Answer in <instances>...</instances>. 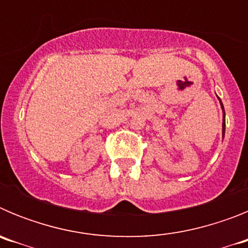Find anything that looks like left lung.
<instances>
[{"label":"left lung","instance_id":"8db88e82","mask_svg":"<svg viewBox=\"0 0 248 248\" xmlns=\"http://www.w3.org/2000/svg\"><path fill=\"white\" fill-rule=\"evenodd\" d=\"M221 108H222V110H223V105H222V103H221ZM222 133H223V135H225V111H223V123H222Z\"/></svg>","mask_w":248,"mask_h":248}]
</instances>
